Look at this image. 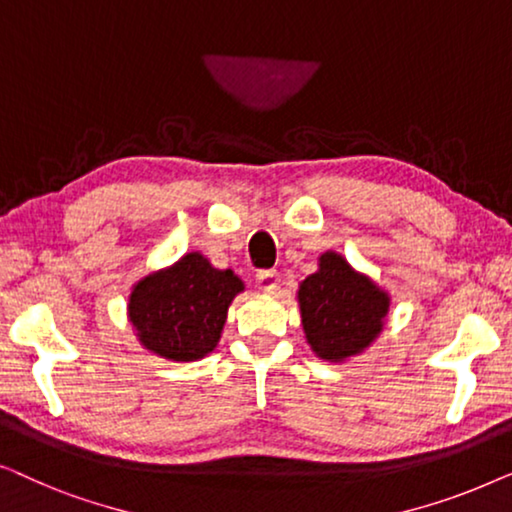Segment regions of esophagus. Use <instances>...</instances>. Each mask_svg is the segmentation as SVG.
<instances>
[{"label":"esophagus","instance_id":"obj_1","mask_svg":"<svg viewBox=\"0 0 512 512\" xmlns=\"http://www.w3.org/2000/svg\"><path fill=\"white\" fill-rule=\"evenodd\" d=\"M256 286L263 293H275L279 286V272L277 270H261L256 275Z\"/></svg>","mask_w":512,"mask_h":512}]
</instances>
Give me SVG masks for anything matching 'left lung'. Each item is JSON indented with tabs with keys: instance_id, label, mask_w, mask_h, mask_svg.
Returning <instances> with one entry per match:
<instances>
[{
	"instance_id": "left-lung-1",
	"label": "left lung",
	"mask_w": 512,
	"mask_h": 512,
	"mask_svg": "<svg viewBox=\"0 0 512 512\" xmlns=\"http://www.w3.org/2000/svg\"><path fill=\"white\" fill-rule=\"evenodd\" d=\"M298 305L312 352L324 361L342 363L377 340L391 298L338 251H324L319 270L298 286Z\"/></svg>"
}]
</instances>
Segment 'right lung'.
<instances>
[{
  "label": "right lung",
  "instance_id": "right-lung-1",
  "mask_svg": "<svg viewBox=\"0 0 512 512\" xmlns=\"http://www.w3.org/2000/svg\"><path fill=\"white\" fill-rule=\"evenodd\" d=\"M244 282L219 270L200 251L181 256L132 286L128 319L139 345L160 359L188 363L214 352L228 307Z\"/></svg>",
  "mask_w": 512,
  "mask_h": 512
}]
</instances>
